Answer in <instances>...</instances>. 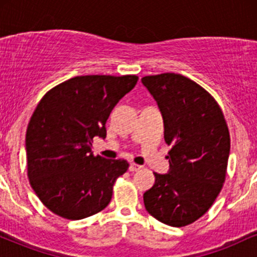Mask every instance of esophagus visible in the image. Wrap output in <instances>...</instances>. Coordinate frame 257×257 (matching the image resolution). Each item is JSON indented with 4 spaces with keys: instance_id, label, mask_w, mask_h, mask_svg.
Wrapping results in <instances>:
<instances>
[{
    "instance_id": "34e87169",
    "label": "esophagus",
    "mask_w": 257,
    "mask_h": 257,
    "mask_svg": "<svg viewBox=\"0 0 257 257\" xmlns=\"http://www.w3.org/2000/svg\"><path fill=\"white\" fill-rule=\"evenodd\" d=\"M141 166H139V164H135V163H132L131 164V167H129V170H131V172H138V170H140L141 169Z\"/></svg>"
}]
</instances>
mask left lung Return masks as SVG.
<instances>
[{"label": "left lung", "mask_w": 257, "mask_h": 257, "mask_svg": "<svg viewBox=\"0 0 257 257\" xmlns=\"http://www.w3.org/2000/svg\"><path fill=\"white\" fill-rule=\"evenodd\" d=\"M141 82L157 101L164 140L172 146L169 172L155 173V185L144 193L145 208L166 225L187 226L209 210L225 182L228 126L216 100L192 79L168 72Z\"/></svg>", "instance_id": "obj_1"}]
</instances>
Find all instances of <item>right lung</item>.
<instances>
[{"mask_svg":"<svg viewBox=\"0 0 257 257\" xmlns=\"http://www.w3.org/2000/svg\"><path fill=\"white\" fill-rule=\"evenodd\" d=\"M135 75H89L67 79L47 91L26 131L28 176L52 213L81 220L108 205L124 159L91 153L93 138H106L111 111L137 84Z\"/></svg>","mask_w":257,"mask_h":257,"instance_id":"add662e5","label":"right lung"}]
</instances>
